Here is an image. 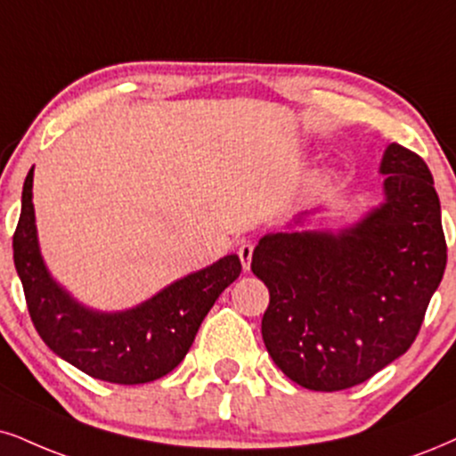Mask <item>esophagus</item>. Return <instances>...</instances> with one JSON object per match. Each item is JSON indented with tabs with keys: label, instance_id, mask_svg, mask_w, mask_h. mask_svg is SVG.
<instances>
[{
	"label": "esophagus",
	"instance_id": "34e87169",
	"mask_svg": "<svg viewBox=\"0 0 456 456\" xmlns=\"http://www.w3.org/2000/svg\"><path fill=\"white\" fill-rule=\"evenodd\" d=\"M239 257H240V264H243L245 271H249L251 268V257H254V245L251 243H243L239 247Z\"/></svg>",
	"mask_w": 456,
	"mask_h": 456
}]
</instances>
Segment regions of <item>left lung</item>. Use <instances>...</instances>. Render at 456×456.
Returning <instances> with one entry per match:
<instances>
[{
    "label": "left lung",
    "instance_id": "1",
    "mask_svg": "<svg viewBox=\"0 0 456 456\" xmlns=\"http://www.w3.org/2000/svg\"><path fill=\"white\" fill-rule=\"evenodd\" d=\"M385 202L357 226L277 232L251 271L271 291L262 338L281 372L311 391H342L408 351L446 268L440 199L419 154L391 143Z\"/></svg>",
    "mask_w": 456,
    "mask_h": 456
}]
</instances>
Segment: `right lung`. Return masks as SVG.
Instances as JSON below:
<instances>
[{"label": "right lung", "mask_w": 456, "mask_h": 456, "mask_svg": "<svg viewBox=\"0 0 456 456\" xmlns=\"http://www.w3.org/2000/svg\"><path fill=\"white\" fill-rule=\"evenodd\" d=\"M31 188L33 168L22 185L12 247L16 273L39 338L65 362L105 383L143 385L177 368L219 294L239 279V256H226L175 281L131 311H88L61 289L44 266Z\"/></svg>", "instance_id": "right-lung-1"}]
</instances>
